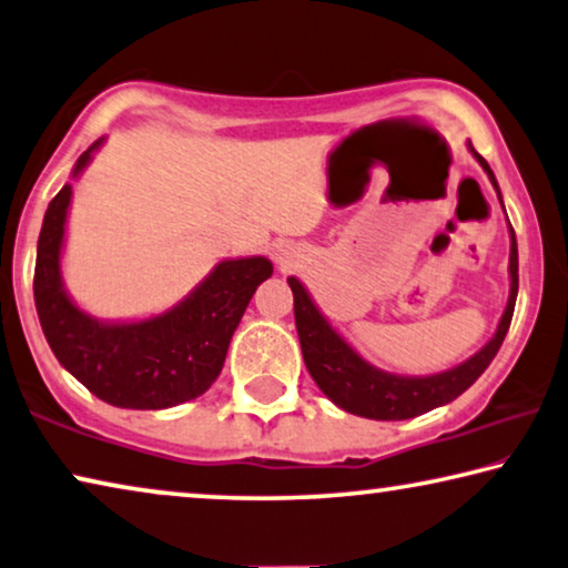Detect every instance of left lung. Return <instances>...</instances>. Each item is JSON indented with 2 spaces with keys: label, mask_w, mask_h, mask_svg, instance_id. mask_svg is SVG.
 Wrapping results in <instances>:
<instances>
[{
  "label": "left lung",
  "mask_w": 568,
  "mask_h": 568,
  "mask_svg": "<svg viewBox=\"0 0 568 568\" xmlns=\"http://www.w3.org/2000/svg\"><path fill=\"white\" fill-rule=\"evenodd\" d=\"M473 150V144H469ZM477 162L483 164L487 178L497 190L495 174L483 156L475 150ZM500 195V193H497ZM513 246H510V300L505 314L497 325L495 337L487 343L483 351L469 357L467 363L457 365L447 373L439 375H426V378H404V375H390L378 368H373L371 363H365L351 345L339 337L333 327L327 325V320L322 317L320 310L314 307L310 294L304 292V286L292 276L290 286L294 294V322L296 333H300L304 365H307L314 383L322 388L333 404H337L345 412L355 416L375 418V422H404V418H414L418 414L432 412L436 406L449 404L459 394L473 386V383L485 373L487 365L493 363V357L500 351L505 335H508L513 310H516V296H518V243L516 233H513Z\"/></svg>",
  "instance_id": "8db88e82"
}]
</instances>
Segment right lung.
I'll return each mask as SVG.
<instances>
[{
	"instance_id": "right-lung-1",
	"label": "right lung",
	"mask_w": 568,
	"mask_h": 568,
	"mask_svg": "<svg viewBox=\"0 0 568 568\" xmlns=\"http://www.w3.org/2000/svg\"><path fill=\"white\" fill-rule=\"evenodd\" d=\"M91 144L75 162L73 178L91 160ZM71 185L50 200L34 261V307L63 368L93 396L119 408H170L213 386L231 337L256 286L272 276L268 258L221 261L180 307L132 325H101L68 300L60 284V246Z\"/></svg>"
}]
</instances>
